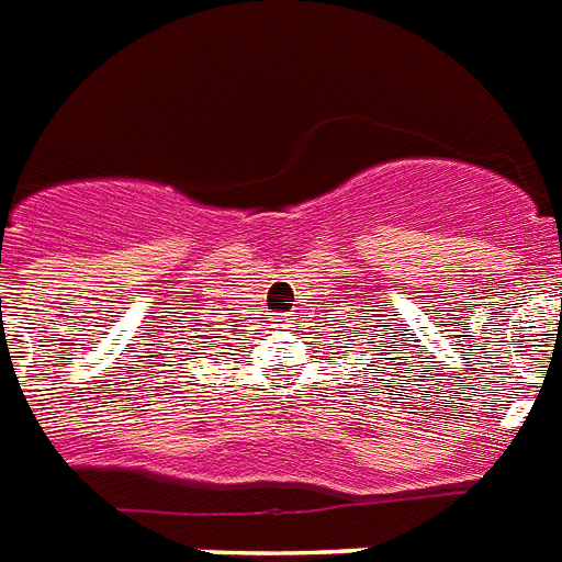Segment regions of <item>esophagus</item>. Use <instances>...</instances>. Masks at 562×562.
<instances>
[{"label":"esophagus","mask_w":562,"mask_h":562,"mask_svg":"<svg viewBox=\"0 0 562 562\" xmlns=\"http://www.w3.org/2000/svg\"><path fill=\"white\" fill-rule=\"evenodd\" d=\"M286 321H290L286 315H276V327H286Z\"/></svg>","instance_id":"esophagus-1"}]
</instances>
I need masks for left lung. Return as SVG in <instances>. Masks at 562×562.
<instances>
[{"mask_svg": "<svg viewBox=\"0 0 562 562\" xmlns=\"http://www.w3.org/2000/svg\"><path fill=\"white\" fill-rule=\"evenodd\" d=\"M372 338H375V335H372Z\"/></svg>", "mask_w": 562, "mask_h": 562, "instance_id": "8db88e82", "label": "left lung"}]
</instances>
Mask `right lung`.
<instances>
[{
	"label": "right lung",
	"mask_w": 562,
	"mask_h": 562,
	"mask_svg": "<svg viewBox=\"0 0 562 562\" xmlns=\"http://www.w3.org/2000/svg\"><path fill=\"white\" fill-rule=\"evenodd\" d=\"M207 333H213V335H187V340H193V338H204V340H195V344H190V352H184V363H199V358H210V352H213L215 347H227V344H218V340H215V338H224V335H218V329H207ZM199 342L202 344L201 353L198 352ZM204 342H210L211 347L204 348ZM181 369H187V367H181Z\"/></svg>",
	"instance_id": "obj_1"
}]
</instances>
